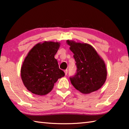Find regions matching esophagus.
I'll return each instance as SVG.
<instances>
[{
  "label": "esophagus",
  "mask_w": 129,
  "mask_h": 129,
  "mask_svg": "<svg viewBox=\"0 0 129 129\" xmlns=\"http://www.w3.org/2000/svg\"><path fill=\"white\" fill-rule=\"evenodd\" d=\"M68 71L67 69L65 70V71H64V72H65V75H67V74H68Z\"/></svg>",
  "instance_id": "obj_1"
}]
</instances>
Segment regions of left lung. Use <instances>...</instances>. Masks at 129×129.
Returning <instances> with one entry per match:
<instances>
[{"mask_svg": "<svg viewBox=\"0 0 129 129\" xmlns=\"http://www.w3.org/2000/svg\"><path fill=\"white\" fill-rule=\"evenodd\" d=\"M67 43L74 53L77 67L75 75L70 77L72 84L84 94L99 90L106 79L107 71L104 61L90 45L69 40Z\"/></svg>", "mask_w": 129, "mask_h": 129, "instance_id": "left-lung-1", "label": "left lung"}]
</instances>
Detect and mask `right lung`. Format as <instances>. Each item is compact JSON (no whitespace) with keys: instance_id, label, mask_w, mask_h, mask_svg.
Wrapping results in <instances>:
<instances>
[{"instance_id":"add662e5","label":"right lung","mask_w":129,"mask_h":129,"mask_svg":"<svg viewBox=\"0 0 129 129\" xmlns=\"http://www.w3.org/2000/svg\"><path fill=\"white\" fill-rule=\"evenodd\" d=\"M59 47L57 42L45 41L36 44L28 53L21 67V77L30 92L39 95L47 94L58 78L65 76L54 58Z\"/></svg>"}]
</instances>
